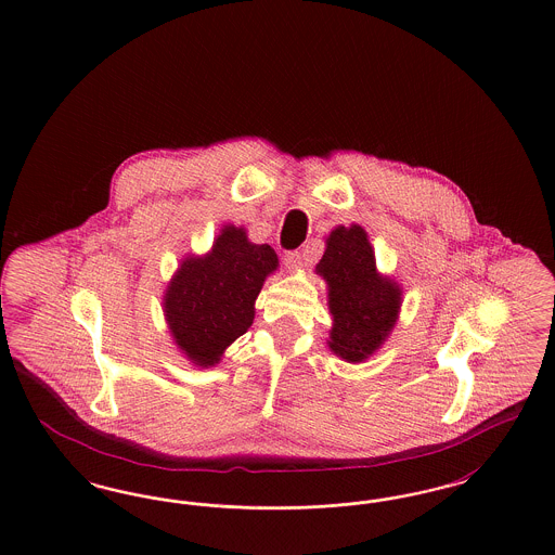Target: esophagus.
Here are the masks:
<instances>
[{"label":"esophagus","instance_id":"obj_1","mask_svg":"<svg viewBox=\"0 0 555 555\" xmlns=\"http://www.w3.org/2000/svg\"><path fill=\"white\" fill-rule=\"evenodd\" d=\"M304 254L301 251H297V249H293V251H287L285 256H283V262L287 268H301L304 266Z\"/></svg>","mask_w":555,"mask_h":555}]
</instances>
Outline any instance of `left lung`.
Masks as SVG:
<instances>
[{"label": "left lung", "instance_id": "1", "mask_svg": "<svg viewBox=\"0 0 555 555\" xmlns=\"http://www.w3.org/2000/svg\"><path fill=\"white\" fill-rule=\"evenodd\" d=\"M317 272L328 283L333 314L331 349L347 362L366 360L396 324L401 291L376 274L366 231L358 224L337 227L326 238Z\"/></svg>", "mask_w": 555, "mask_h": 555}]
</instances>
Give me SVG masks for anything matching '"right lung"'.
Returning <instances> with one entry per match:
<instances>
[{"mask_svg": "<svg viewBox=\"0 0 555 555\" xmlns=\"http://www.w3.org/2000/svg\"><path fill=\"white\" fill-rule=\"evenodd\" d=\"M279 260L270 245H254L227 227L210 256L181 266L166 291L164 312L177 345L197 366L218 364L224 349L254 322V304Z\"/></svg>", "mask_w": 555, "mask_h": 555, "instance_id": "right-lung-1", "label": "right lung"}]
</instances>
